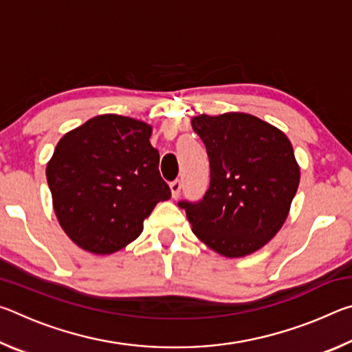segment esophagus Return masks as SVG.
Instances as JSON below:
<instances>
[{
	"label": "esophagus",
	"mask_w": 352,
	"mask_h": 352,
	"mask_svg": "<svg viewBox=\"0 0 352 352\" xmlns=\"http://www.w3.org/2000/svg\"><path fill=\"white\" fill-rule=\"evenodd\" d=\"M170 192H172V197H178V194H180V190H182V182L180 180H174V182H170Z\"/></svg>",
	"instance_id": "34e87169"
}]
</instances>
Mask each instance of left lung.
<instances>
[{"label":"left lung","mask_w":352,"mask_h":352,"mask_svg":"<svg viewBox=\"0 0 352 352\" xmlns=\"http://www.w3.org/2000/svg\"><path fill=\"white\" fill-rule=\"evenodd\" d=\"M210 158V188L180 200L194 234L228 258L264 247L287 219L300 184L294 148L281 130L247 113L192 118Z\"/></svg>","instance_id":"obj_1"}]
</instances>
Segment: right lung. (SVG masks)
Listing matches in <instances>:
<instances>
[{
    "instance_id": "add662e5",
    "label": "right lung",
    "mask_w": 352,
    "mask_h": 352,
    "mask_svg": "<svg viewBox=\"0 0 352 352\" xmlns=\"http://www.w3.org/2000/svg\"><path fill=\"white\" fill-rule=\"evenodd\" d=\"M151 135L146 122L100 115L58 141L46 178L58 223L80 248L118 252L141 234L155 205L170 199Z\"/></svg>"
}]
</instances>
